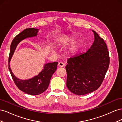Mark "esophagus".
Returning <instances> with one entry per match:
<instances>
[{
  "label": "esophagus",
  "instance_id": "1",
  "mask_svg": "<svg viewBox=\"0 0 122 122\" xmlns=\"http://www.w3.org/2000/svg\"><path fill=\"white\" fill-rule=\"evenodd\" d=\"M58 66L60 67H63L65 66V64L64 63H62V62H58Z\"/></svg>",
  "mask_w": 122,
  "mask_h": 122
}]
</instances>
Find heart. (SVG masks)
Masks as SVG:
<instances>
[{
    "mask_svg": "<svg viewBox=\"0 0 122 122\" xmlns=\"http://www.w3.org/2000/svg\"><path fill=\"white\" fill-rule=\"evenodd\" d=\"M75 38L72 37V36L66 37L62 40V43L65 44V45H70V44L73 43L71 47H70V48L69 49V52L71 53H74L76 52L78 50L80 46V43L78 42L73 43L75 41Z\"/></svg>",
    "mask_w": 122,
    "mask_h": 122,
    "instance_id": "1",
    "label": "heart"
}]
</instances>
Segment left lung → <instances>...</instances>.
Returning a JSON list of instances; mask_svg holds the SVG:
<instances>
[{
    "label": "left lung",
    "mask_w": 122,
    "mask_h": 122,
    "mask_svg": "<svg viewBox=\"0 0 122 122\" xmlns=\"http://www.w3.org/2000/svg\"><path fill=\"white\" fill-rule=\"evenodd\" d=\"M94 41L86 52L67 61L66 85L69 90L77 95L93 92L101 86L109 64V53L103 39L92 30Z\"/></svg>",
    "instance_id": "obj_1"
}]
</instances>
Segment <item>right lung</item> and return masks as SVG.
I'll list each match as a JSON object with an SVG mask.
<instances>
[{
	"label": "right lung",
	"mask_w": 122,
	"mask_h": 122,
	"mask_svg": "<svg viewBox=\"0 0 122 122\" xmlns=\"http://www.w3.org/2000/svg\"><path fill=\"white\" fill-rule=\"evenodd\" d=\"M39 29L28 28L24 29L14 39L10 47L9 58V69L14 81L19 89L27 94L38 95L45 92L49 86L50 81L57 69L58 62L45 64L43 69L37 75L28 79H20L14 74L10 69V61L17 46L23 40L38 36Z\"/></svg>",
	"instance_id": "1"
}]
</instances>
